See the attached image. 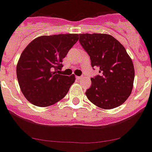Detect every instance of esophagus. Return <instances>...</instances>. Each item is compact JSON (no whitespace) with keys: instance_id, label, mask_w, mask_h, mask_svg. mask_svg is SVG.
Returning <instances> with one entry per match:
<instances>
[{"instance_id":"obj_1","label":"esophagus","mask_w":152,"mask_h":152,"mask_svg":"<svg viewBox=\"0 0 152 152\" xmlns=\"http://www.w3.org/2000/svg\"><path fill=\"white\" fill-rule=\"evenodd\" d=\"M76 79H79V80H81V79H82V76H76Z\"/></svg>"}]
</instances>
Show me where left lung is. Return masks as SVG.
Instances as JSON below:
<instances>
[{
	"instance_id": "left-lung-1",
	"label": "left lung",
	"mask_w": 152,
	"mask_h": 152,
	"mask_svg": "<svg viewBox=\"0 0 152 152\" xmlns=\"http://www.w3.org/2000/svg\"><path fill=\"white\" fill-rule=\"evenodd\" d=\"M79 42L90 56L91 66L99 75L91 78L86 91L88 99L102 109L121 105L133 89L134 68L132 60L119 41L108 34H79Z\"/></svg>"
}]
</instances>
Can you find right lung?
Returning <instances> with one entry per match:
<instances>
[{
	"label": "right lung",
	"instance_id": "1",
	"mask_svg": "<svg viewBox=\"0 0 152 152\" xmlns=\"http://www.w3.org/2000/svg\"><path fill=\"white\" fill-rule=\"evenodd\" d=\"M79 40V34L42 35L23 50L18 61L16 73L25 98L32 104L48 107L64 98L75 75L58 74L62 59Z\"/></svg>",
	"mask_w": 152,
	"mask_h": 152
}]
</instances>
